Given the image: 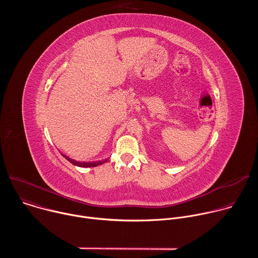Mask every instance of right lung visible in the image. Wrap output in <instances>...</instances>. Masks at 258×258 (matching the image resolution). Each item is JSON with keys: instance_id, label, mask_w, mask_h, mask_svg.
Returning a JSON list of instances; mask_svg holds the SVG:
<instances>
[{"instance_id": "1", "label": "right lung", "mask_w": 258, "mask_h": 258, "mask_svg": "<svg viewBox=\"0 0 258 258\" xmlns=\"http://www.w3.org/2000/svg\"><path fill=\"white\" fill-rule=\"evenodd\" d=\"M63 157H65L68 161H70V163H72L73 165H77V166H80V167H95V166H98L100 164H103L105 162L108 161V159H105V160H100V161H91V162H80V161H77V160H73L71 158H69L68 156L62 154Z\"/></svg>"}]
</instances>
